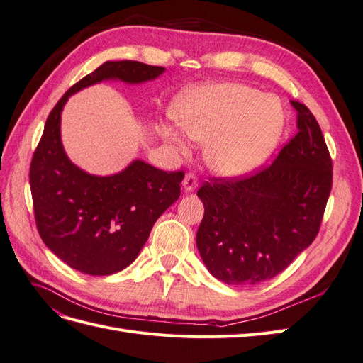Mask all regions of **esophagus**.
Segmentation results:
<instances>
[{"label":"esophagus","mask_w":363,"mask_h":363,"mask_svg":"<svg viewBox=\"0 0 363 363\" xmlns=\"http://www.w3.org/2000/svg\"><path fill=\"white\" fill-rule=\"evenodd\" d=\"M196 186H199V179L195 177L194 174H186V177L183 179V189L184 192H192L196 189Z\"/></svg>","instance_id":"1"}]
</instances>
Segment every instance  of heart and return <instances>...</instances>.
Instances as JSON below:
<instances>
[{
    "label": "heart",
    "instance_id": "obj_1",
    "mask_svg": "<svg viewBox=\"0 0 363 363\" xmlns=\"http://www.w3.org/2000/svg\"><path fill=\"white\" fill-rule=\"evenodd\" d=\"M183 133L204 144L208 167L225 177L255 169L276 148L283 131V111L272 98L238 83L192 87L174 104ZM160 136L180 151L188 145L179 130L160 124Z\"/></svg>",
    "mask_w": 363,
    "mask_h": 363
}]
</instances>
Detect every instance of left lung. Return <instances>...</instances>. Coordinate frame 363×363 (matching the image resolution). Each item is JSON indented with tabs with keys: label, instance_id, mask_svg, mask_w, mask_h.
<instances>
[{
	"label": "left lung",
	"instance_id": "left-lung-1",
	"mask_svg": "<svg viewBox=\"0 0 363 363\" xmlns=\"http://www.w3.org/2000/svg\"><path fill=\"white\" fill-rule=\"evenodd\" d=\"M291 104L298 133L269 167L245 177L212 179L196 192L204 204L196 247L212 276L227 284L276 277L320 232L332 157L312 112Z\"/></svg>",
	"mask_w": 363,
	"mask_h": 363
}]
</instances>
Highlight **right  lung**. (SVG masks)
Instances as JSON below:
<instances>
[{
  "label": "right lung",
  "mask_w": 363,
  "mask_h": 363,
  "mask_svg": "<svg viewBox=\"0 0 363 363\" xmlns=\"http://www.w3.org/2000/svg\"><path fill=\"white\" fill-rule=\"evenodd\" d=\"M164 72L135 60L106 62L77 82L54 106L30 164L38 232L54 255L89 276L127 268L147 242L152 225L179 200L183 171H162L133 160L113 175L87 174L68 159L60 115L68 98L103 80L138 84Z\"/></svg>",
  "instance_id": "obj_1"
}]
</instances>
